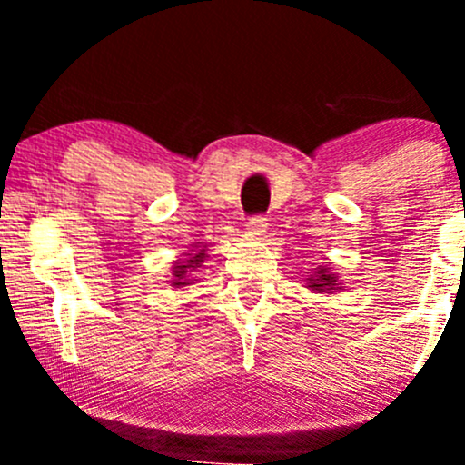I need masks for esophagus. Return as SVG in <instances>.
Returning a JSON list of instances; mask_svg holds the SVG:
<instances>
[{
	"mask_svg": "<svg viewBox=\"0 0 465 465\" xmlns=\"http://www.w3.org/2000/svg\"><path fill=\"white\" fill-rule=\"evenodd\" d=\"M264 232H266V218L264 216L249 218V223H247V233H249V236L260 238V236H264Z\"/></svg>",
	"mask_w": 465,
	"mask_h": 465,
	"instance_id": "1",
	"label": "esophagus"
}]
</instances>
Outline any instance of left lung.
I'll return each instance as SVG.
<instances>
[{
  "label": "left lung",
  "mask_w": 465,
  "mask_h": 465,
  "mask_svg": "<svg viewBox=\"0 0 465 465\" xmlns=\"http://www.w3.org/2000/svg\"><path fill=\"white\" fill-rule=\"evenodd\" d=\"M306 288L314 295H339V292L345 291L343 280H341L339 273L330 264L317 266V269L311 271V275H306Z\"/></svg>",
  "instance_id": "left-lung-1"
}]
</instances>
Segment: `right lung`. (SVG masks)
Masks as SVG:
<instances>
[{"label":"right lung","mask_w":465,"mask_h":465,"mask_svg":"<svg viewBox=\"0 0 465 465\" xmlns=\"http://www.w3.org/2000/svg\"><path fill=\"white\" fill-rule=\"evenodd\" d=\"M207 251H210V244L205 242H192L188 247V253H183L181 258L173 260L170 262V280L168 284L170 288H183V286H192L199 282V269L203 266L210 255H207Z\"/></svg>","instance_id":"right-lung-1"}]
</instances>
